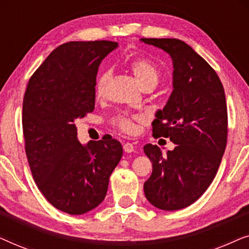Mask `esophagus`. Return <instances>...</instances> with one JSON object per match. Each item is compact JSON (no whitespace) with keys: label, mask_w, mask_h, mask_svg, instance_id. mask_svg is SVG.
<instances>
[{"label":"esophagus","mask_w":249,"mask_h":249,"mask_svg":"<svg viewBox=\"0 0 249 249\" xmlns=\"http://www.w3.org/2000/svg\"><path fill=\"white\" fill-rule=\"evenodd\" d=\"M124 151L125 153H132L135 151V146L131 144V142H125L124 145Z\"/></svg>","instance_id":"34e87169"}]
</instances>
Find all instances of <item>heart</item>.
I'll return each mask as SVG.
<instances>
[{"label":"heart","mask_w":249,"mask_h":249,"mask_svg":"<svg viewBox=\"0 0 249 249\" xmlns=\"http://www.w3.org/2000/svg\"><path fill=\"white\" fill-rule=\"evenodd\" d=\"M131 72L134 73L136 80L142 87L146 86H156L160 79V70L152 61L147 59H137L130 63ZM108 77V72H103L97 78L96 85H95V93L97 96H103L105 87H107ZM118 124L122 130L127 132H132L135 130V124L130 118L120 117L118 119Z\"/></svg>","instance_id":"obj_1"}]
</instances>
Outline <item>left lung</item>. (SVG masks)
<instances>
[{
	"mask_svg": "<svg viewBox=\"0 0 249 249\" xmlns=\"http://www.w3.org/2000/svg\"><path fill=\"white\" fill-rule=\"evenodd\" d=\"M172 59L173 90L152 122L153 135L176 147L165 155L156 145L144 152L153 172L144 183L146 198L164 211L195 203L212 183L227 145L226 94L213 68L188 44L176 38H141Z\"/></svg>",
	"mask_w": 249,
	"mask_h": 249,
	"instance_id": "left-lung-1",
	"label": "left lung"
}]
</instances>
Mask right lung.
<instances>
[{"mask_svg": "<svg viewBox=\"0 0 249 249\" xmlns=\"http://www.w3.org/2000/svg\"><path fill=\"white\" fill-rule=\"evenodd\" d=\"M117 47L108 40L62 44L35 71L23 97V137L34 180L54 207L71 215L103 202L122 158L118 141L83 145L74 125L94 111L98 67Z\"/></svg>", "mask_w": 249, "mask_h": 249, "instance_id": "obj_1", "label": "right lung"}]
</instances>
